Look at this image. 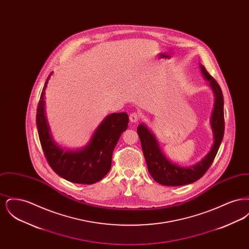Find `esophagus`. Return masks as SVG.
<instances>
[{
  "label": "esophagus",
  "mask_w": 249,
  "mask_h": 249,
  "mask_svg": "<svg viewBox=\"0 0 249 249\" xmlns=\"http://www.w3.org/2000/svg\"><path fill=\"white\" fill-rule=\"evenodd\" d=\"M139 119H140V115H139V113H137V112H133V113H131V114H130V122H132V123H136V122H138V121H139Z\"/></svg>",
  "instance_id": "obj_1"
}]
</instances>
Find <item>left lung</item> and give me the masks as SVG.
Wrapping results in <instances>:
<instances>
[{"mask_svg": "<svg viewBox=\"0 0 249 249\" xmlns=\"http://www.w3.org/2000/svg\"><path fill=\"white\" fill-rule=\"evenodd\" d=\"M200 67L205 79L210 82V87L214 95V105L211 117L213 143L209 153L201 161L190 167H180L170 162L159 147V143L153 133H151L143 124H140L137 128L148 172L156 182L163 186H183L199 180L213 163L214 157L223 139L225 125L222 90L215 79L206 71L205 67L201 64H200Z\"/></svg>", "mask_w": 249, "mask_h": 249, "instance_id": "obj_1", "label": "left lung"}]
</instances>
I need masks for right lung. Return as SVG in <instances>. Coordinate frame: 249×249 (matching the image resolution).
I'll list each match as a JSON object with an SVG mask.
<instances>
[{"label": "right lung", "mask_w": 249, "mask_h": 249, "mask_svg": "<svg viewBox=\"0 0 249 249\" xmlns=\"http://www.w3.org/2000/svg\"><path fill=\"white\" fill-rule=\"evenodd\" d=\"M51 73L43 88L36 113L42 149L48 164L60 178L76 184H94L105 178L111 169L114 148L122 132L128 128V114L113 113L107 116L82 149L72 151L60 148L50 135L45 116L44 95Z\"/></svg>", "instance_id": "add662e5"}]
</instances>
